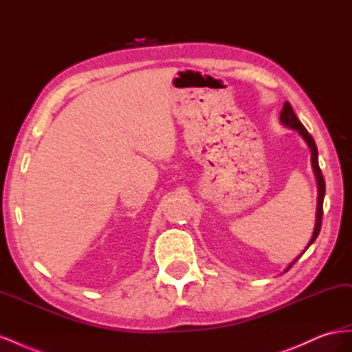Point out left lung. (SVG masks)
Masks as SVG:
<instances>
[{"mask_svg": "<svg viewBox=\"0 0 352 352\" xmlns=\"http://www.w3.org/2000/svg\"><path fill=\"white\" fill-rule=\"evenodd\" d=\"M280 122L291 127V129H295L300 132V135L304 138L305 142L308 144V146H310L311 150V163H313V168H314V173H316V177H317V185H318V198H317V219H316V228H314V233H313V238L310 239V243H308V247L316 241V238L318 236V233H320V229H322V217H323V199H324V192H326V185H324V177L322 175V170H320V166H318V160H317V146H316V142L313 140V136L308 133V131L304 127V124L300 122V119H298L292 105L289 102H285L283 104V109L280 111ZM307 247V248H308ZM305 248V250H307ZM304 254V251H302ZM301 254V255H302ZM300 255V257H301ZM300 257H296L289 265H287V269L285 272L289 270L292 265L296 263V260H300Z\"/></svg>", "mask_w": 352, "mask_h": 352, "instance_id": "1", "label": "left lung"}]
</instances>
